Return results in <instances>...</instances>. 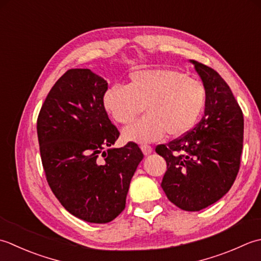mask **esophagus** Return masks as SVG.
<instances>
[{
  "label": "esophagus",
  "mask_w": 261,
  "mask_h": 261,
  "mask_svg": "<svg viewBox=\"0 0 261 261\" xmlns=\"http://www.w3.org/2000/svg\"><path fill=\"white\" fill-rule=\"evenodd\" d=\"M141 150L143 153H144V155H148V154H151L153 152V148L150 145H142Z\"/></svg>",
  "instance_id": "esophagus-1"
}]
</instances>
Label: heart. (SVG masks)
<instances>
[{
    "mask_svg": "<svg viewBox=\"0 0 261 261\" xmlns=\"http://www.w3.org/2000/svg\"><path fill=\"white\" fill-rule=\"evenodd\" d=\"M106 111L120 125H129L143 110L146 115L124 130L126 141L150 143L166 133L178 137L197 123L206 103V89L198 79L172 68L133 72L129 83L114 84L102 98Z\"/></svg>",
    "mask_w": 261,
    "mask_h": 261,
    "instance_id": "obj_1",
    "label": "heart"
}]
</instances>
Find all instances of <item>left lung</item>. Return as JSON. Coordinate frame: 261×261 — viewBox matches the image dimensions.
I'll return each instance as SVG.
<instances>
[{
  "label": "left lung",
  "mask_w": 261,
  "mask_h": 261,
  "mask_svg": "<svg viewBox=\"0 0 261 261\" xmlns=\"http://www.w3.org/2000/svg\"><path fill=\"white\" fill-rule=\"evenodd\" d=\"M206 89L204 116L193 129L155 151L167 162L161 187L179 208L197 212L221 199L240 169L243 114L213 68L190 60Z\"/></svg>",
  "instance_id": "obj_1"
}]
</instances>
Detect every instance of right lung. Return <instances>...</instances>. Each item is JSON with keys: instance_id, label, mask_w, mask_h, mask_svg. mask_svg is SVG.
I'll return each instance as SVG.
<instances>
[{"instance_id": "obj_1", "label": "right lung", "mask_w": 261, "mask_h": 261, "mask_svg": "<svg viewBox=\"0 0 261 261\" xmlns=\"http://www.w3.org/2000/svg\"><path fill=\"white\" fill-rule=\"evenodd\" d=\"M107 89V81L88 68L68 70L51 88L37 119L51 191L72 215L98 224L124 211L130 180L144 156L134 142L110 148L119 132L103 107Z\"/></svg>"}]
</instances>
